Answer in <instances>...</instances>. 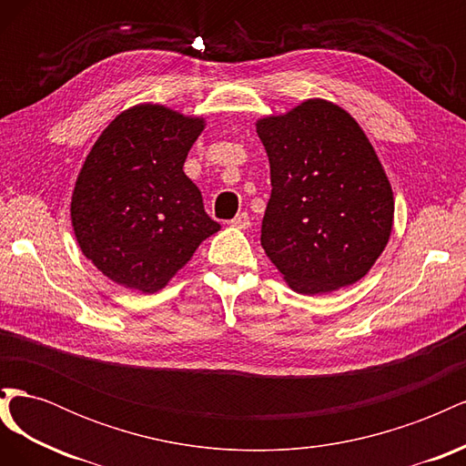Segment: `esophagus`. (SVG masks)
<instances>
[{
    "mask_svg": "<svg viewBox=\"0 0 466 466\" xmlns=\"http://www.w3.org/2000/svg\"><path fill=\"white\" fill-rule=\"evenodd\" d=\"M229 225L231 228H237V229H248L250 228V218H248V214H237L231 221H229Z\"/></svg>",
    "mask_w": 466,
    "mask_h": 466,
    "instance_id": "esophagus-1",
    "label": "esophagus"
}]
</instances>
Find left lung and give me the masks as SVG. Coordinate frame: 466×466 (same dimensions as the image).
<instances>
[{
    "mask_svg": "<svg viewBox=\"0 0 466 466\" xmlns=\"http://www.w3.org/2000/svg\"><path fill=\"white\" fill-rule=\"evenodd\" d=\"M257 132L272 194L260 245L288 284L317 295L356 284L387 247L392 190L358 122L311 98Z\"/></svg>",
    "mask_w": 466,
    "mask_h": 466,
    "instance_id": "obj_1",
    "label": "left lung"
}]
</instances>
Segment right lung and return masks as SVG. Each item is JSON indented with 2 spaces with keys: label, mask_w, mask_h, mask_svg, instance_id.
I'll use <instances>...</instances> for the list:
<instances>
[{
  "label": "right lung",
  "mask_w": 466,
  "mask_h": 466,
  "mask_svg": "<svg viewBox=\"0 0 466 466\" xmlns=\"http://www.w3.org/2000/svg\"><path fill=\"white\" fill-rule=\"evenodd\" d=\"M202 130V118L139 105L112 120L87 155L72 198L74 231L83 255L116 284L165 288L219 231L182 171Z\"/></svg>",
  "instance_id": "obj_1"
}]
</instances>
